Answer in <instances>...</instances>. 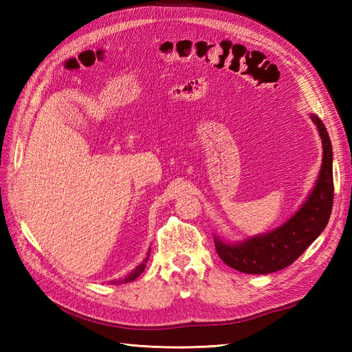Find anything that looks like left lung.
<instances>
[{
	"instance_id": "8db88e82",
	"label": "left lung",
	"mask_w": 352,
	"mask_h": 352,
	"mask_svg": "<svg viewBox=\"0 0 352 352\" xmlns=\"http://www.w3.org/2000/svg\"><path fill=\"white\" fill-rule=\"evenodd\" d=\"M322 139V164L315 188L295 214L266 233L241 242L214 236V248L223 263L243 274H272L292 265L316 241L330 219L333 208V148L324 122L310 115Z\"/></svg>"
}]
</instances>
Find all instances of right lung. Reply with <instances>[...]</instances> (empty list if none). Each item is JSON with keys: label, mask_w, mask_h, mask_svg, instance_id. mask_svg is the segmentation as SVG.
Here are the masks:
<instances>
[{"label": "right lung", "mask_w": 352, "mask_h": 352, "mask_svg": "<svg viewBox=\"0 0 352 352\" xmlns=\"http://www.w3.org/2000/svg\"><path fill=\"white\" fill-rule=\"evenodd\" d=\"M151 251V250H149ZM149 251H148V254H146V257H145V260L142 261V263L136 267V269H133V271L126 275V276H124V278H119V280H113V281H110L111 284H122V283H130V281H134L138 278V276L145 271V267H146V261H148V258H149Z\"/></svg>", "instance_id": "right-lung-1"}]
</instances>
